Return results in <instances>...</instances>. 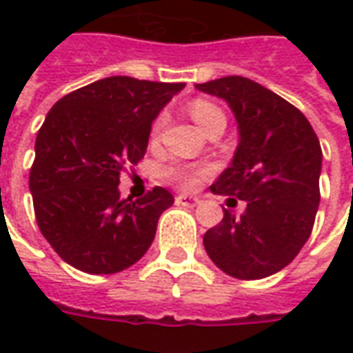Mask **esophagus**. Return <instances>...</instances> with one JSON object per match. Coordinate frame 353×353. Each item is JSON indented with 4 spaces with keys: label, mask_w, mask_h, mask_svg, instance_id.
Listing matches in <instances>:
<instances>
[{
    "label": "esophagus",
    "mask_w": 353,
    "mask_h": 353,
    "mask_svg": "<svg viewBox=\"0 0 353 353\" xmlns=\"http://www.w3.org/2000/svg\"><path fill=\"white\" fill-rule=\"evenodd\" d=\"M176 204L177 206L194 208L196 204H200V199L199 196H192V194H179V196H176Z\"/></svg>",
    "instance_id": "34e87169"
}]
</instances>
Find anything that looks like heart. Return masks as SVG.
I'll return each instance as SVG.
<instances>
[{"mask_svg":"<svg viewBox=\"0 0 353 353\" xmlns=\"http://www.w3.org/2000/svg\"><path fill=\"white\" fill-rule=\"evenodd\" d=\"M191 115L192 119H194V123L199 124L202 130H206L210 124L215 123V121H219V119L225 121V115L221 113V109L215 108L214 103H210V101L204 100L192 101ZM164 123H166V115L162 113V115L157 117V121L153 123V130H151V134L157 136V134L162 130ZM200 174H202V170L189 168V166H174V168H166V172H164V176L168 177L172 183H176L177 187H183V189H192L194 185L199 183Z\"/></svg>","mask_w":353,"mask_h":353,"instance_id":"heart-1","label":"heart"}]
</instances>
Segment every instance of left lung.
Listing matches in <instances>:
<instances>
[{
  "label": "left lung",
  "instance_id": "8db88e82",
  "mask_svg": "<svg viewBox=\"0 0 353 353\" xmlns=\"http://www.w3.org/2000/svg\"><path fill=\"white\" fill-rule=\"evenodd\" d=\"M196 88L227 101L238 124L232 162L210 189L248 204L240 217L225 210L204 234L206 253L238 280L272 276L310 238L323 157L318 136L295 105L248 77L229 75Z\"/></svg>",
  "mask_w": 353,
  "mask_h": 353
}]
</instances>
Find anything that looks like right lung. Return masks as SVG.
Instances as JSON below:
<instances>
[{
    "mask_svg": "<svg viewBox=\"0 0 353 353\" xmlns=\"http://www.w3.org/2000/svg\"><path fill=\"white\" fill-rule=\"evenodd\" d=\"M183 87L115 75L73 90L47 113L30 191L41 234L68 265L115 274L153 244L172 192L154 187L143 199L123 200L119 176L143 159L151 124Z\"/></svg>",
    "mask_w": 353,
    "mask_h": 353,
    "instance_id": "1",
    "label": "right lung"
}]
</instances>
